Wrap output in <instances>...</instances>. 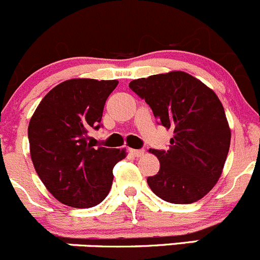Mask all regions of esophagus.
I'll use <instances>...</instances> for the list:
<instances>
[{"label": "esophagus", "mask_w": 260, "mask_h": 260, "mask_svg": "<svg viewBox=\"0 0 260 260\" xmlns=\"http://www.w3.org/2000/svg\"><path fill=\"white\" fill-rule=\"evenodd\" d=\"M129 153L131 154V155L136 156V158H138V156L144 155L143 149H129Z\"/></svg>", "instance_id": "obj_1"}]
</instances>
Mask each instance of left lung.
<instances>
[{"label": "left lung", "mask_w": 260, "mask_h": 260, "mask_svg": "<svg viewBox=\"0 0 260 260\" xmlns=\"http://www.w3.org/2000/svg\"><path fill=\"white\" fill-rule=\"evenodd\" d=\"M129 87L145 100L158 124L174 134L167 150H151L160 168L146 179L150 189L171 204L201 200L220 178L230 148V129L216 93L179 71L134 79Z\"/></svg>", "instance_id": "8db88e82"}]
</instances>
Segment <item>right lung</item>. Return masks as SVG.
Instances as JSON below:
<instances>
[{"instance_id":"obj_1","label":"right lung","mask_w":260,"mask_h":260,"mask_svg":"<svg viewBox=\"0 0 260 260\" xmlns=\"http://www.w3.org/2000/svg\"><path fill=\"white\" fill-rule=\"evenodd\" d=\"M119 82L78 78L61 82L42 100L27 135L32 164L44 186L61 204L93 207L112 186V169L125 150L88 143L99 130L107 97Z\"/></svg>"}]
</instances>
